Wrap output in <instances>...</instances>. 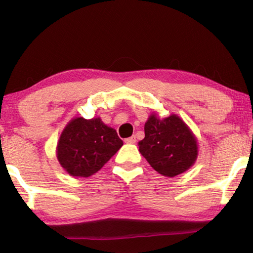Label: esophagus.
Masks as SVG:
<instances>
[{
  "mask_svg": "<svg viewBox=\"0 0 253 253\" xmlns=\"http://www.w3.org/2000/svg\"><path fill=\"white\" fill-rule=\"evenodd\" d=\"M125 142L126 143H135L136 142V137L135 136H130V137H127L126 140H125Z\"/></svg>",
  "mask_w": 253,
  "mask_h": 253,
  "instance_id": "34e87169",
  "label": "esophagus"
}]
</instances>
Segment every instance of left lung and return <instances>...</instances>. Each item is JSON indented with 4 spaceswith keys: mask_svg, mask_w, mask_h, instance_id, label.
I'll return each mask as SVG.
<instances>
[{
    "mask_svg": "<svg viewBox=\"0 0 253 253\" xmlns=\"http://www.w3.org/2000/svg\"><path fill=\"white\" fill-rule=\"evenodd\" d=\"M139 150L151 168L166 177L190 169L198 157V142L188 126L176 114L160 119L151 114L144 125Z\"/></svg>",
    "mask_w": 253,
    "mask_h": 253,
    "instance_id": "left-lung-1",
    "label": "left lung"
}]
</instances>
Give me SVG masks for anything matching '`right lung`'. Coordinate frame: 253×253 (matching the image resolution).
I'll return each instance as SVG.
<instances>
[{
    "label": "right lung",
    "instance_id": "right-lung-1",
    "mask_svg": "<svg viewBox=\"0 0 253 253\" xmlns=\"http://www.w3.org/2000/svg\"><path fill=\"white\" fill-rule=\"evenodd\" d=\"M124 142L116 129L100 118L70 120L60 135L56 157L61 167L74 177H90L120 149Z\"/></svg>",
    "mask_w": 253,
    "mask_h": 253
}]
</instances>
